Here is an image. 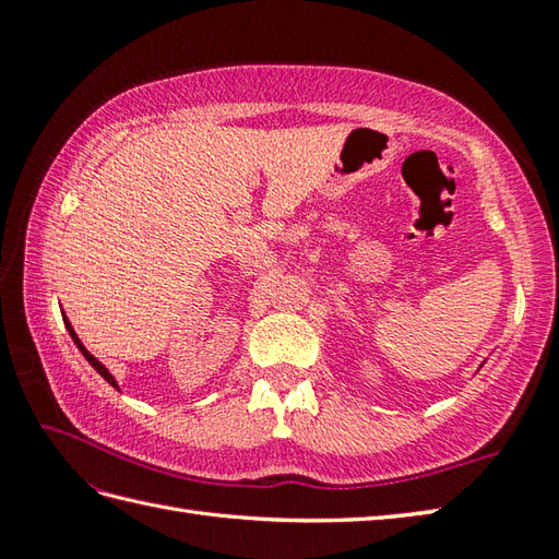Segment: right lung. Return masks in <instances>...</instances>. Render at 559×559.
I'll use <instances>...</instances> for the list:
<instances>
[{
	"instance_id": "right-lung-1",
	"label": "right lung",
	"mask_w": 559,
	"mask_h": 559,
	"mask_svg": "<svg viewBox=\"0 0 559 559\" xmlns=\"http://www.w3.org/2000/svg\"><path fill=\"white\" fill-rule=\"evenodd\" d=\"M62 319H64V326H67V331H69V336H71V338H74V343H76V348L81 350V355H83V358H86V360H88V362L93 365V370H96V372H98V374H100V377L105 379V382H108V384H112L115 389H120V386H117V382H115V377H112V374L108 372V367H105V365H103V362H100L98 358H93V355H91V353L86 350V346H83V343L79 341V336H76V331H74V326H71V324H69V319H67L64 314H62Z\"/></svg>"
}]
</instances>
